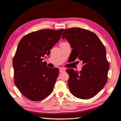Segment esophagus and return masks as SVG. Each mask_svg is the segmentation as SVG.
Masks as SVG:
<instances>
[{"instance_id":"34e87169","label":"esophagus","mask_w":121,"mask_h":121,"mask_svg":"<svg viewBox=\"0 0 121 121\" xmlns=\"http://www.w3.org/2000/svg\"><path fill=\"white\" fill-rule=\"evenodd\" d=\"M59 70H60V72H63L64 71H65V69L63 68H60L59 69Z\"/></svg>"}]
</instances>
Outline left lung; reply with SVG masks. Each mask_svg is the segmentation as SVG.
Masks as SVG:
<instances>
[{
	"mask_svg": "<svg viewBox=\"0 0 121 121\" xmlns=\"http://www.w3.org/2000/svg\"><path fill=\"white\" fill-rule=\"evenodd\" d=\"M62 39H65L73 48L74 60L83 64L81 71L67 70L68 86L75 97L86 99L94 97L105 86L109 64L105 47L93 32L80 28L65 29Z\"/></svg>",
	"mask_w": 121,
	"mask_h": 121,
	"instance_id": "8db88e82",
	"label": "left lung"
}]
</instances>
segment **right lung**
<instances>
[{"label": "right lung", "mask_w": 121, "mask_h": 121, "mask_svg": "<svg viewBox=\"0 0 121 121\" xmlns=\"http://www.w3.org/2000/svg\"><path fill=\"white\" fill-rule=\"evenodd\" d=\"M64 30L43 29L25 35L19 42L13 60L14 84L29 99L40 101L52 92L59 70L47 67L43 58L49 54Z\"/></svg>", "instance_id": "add662e5"}]
</instances>
